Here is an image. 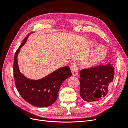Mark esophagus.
<instances>
[{
  "label": "esophagus",
  "instance_id": "obj_1",
  "mask_svg": "<svg viewBox=\"0 0 128 128\" xmlns=\"http://www.w3.org/2000/svg\"><path fill=\"white\" fill-rule=\"evenodd\" d=\"M70 68L71 69L72 74L74 76L78 75V68L75 62H72L70 65Z\"/></svg>",
  "mask_w": 128,
  "mask_h": 128
}]
</instances>
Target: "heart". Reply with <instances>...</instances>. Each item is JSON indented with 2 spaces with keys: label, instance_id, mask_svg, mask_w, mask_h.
I'll use <instances>...</instances> for the list:
<instances>
[{
  "label": "heart",
  "instance_id": "heart-1",
  "mask_svg": "<svg viewBox=\"0 0 128 128\" xmlns=\"http://www.w3.org/2000/svg\"><path fill=\"white\" fill-rule=\"evenodd\" d=\"M107 50L103 46H99L92 53L90 59V63L92 64H98L104 59L107 55Z\"/></svg>",
  "mask_w": 128,
  "mask_h": 128
}]
</instances>
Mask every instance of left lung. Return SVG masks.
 Instances as JSON below:
<instances>
[{"instance_id":"8db88e82","label":"left lung","mask_w":128,"mask_h":128,"mask_svg":"<svg viewBox=\"0 0 128 128\" xmlns=\"http://www.w3.org/2000/svg\"><path fill=\"white\" fill-rule=\"evenodd\" d=\"M80 96L84 101H99L108 92L113 82L114 67L110 64L83 69L80 72Z\"/></svg>"}]
</instances>
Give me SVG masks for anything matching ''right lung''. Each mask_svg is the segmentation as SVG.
Instances as JSON below:
<instances>
[{"label":"right lung","instance_id":"obj_1","mask_svg":"<svg viewBox=\"0 0 128 128\" xmlns=\"http://www.w3.org/2000/svg\"><path fill=\"white\" fill-rule=\"evenodd\" d=\"M28 37L24 38L15 53L13 74L15 86L19 94L26 102L34 106L48 107L55 102L61 84L72 76V72L68 66H66L39 80H31L23 75L18 69L17 57Z\"/></svg>","mask_w":128,"mask_h":128}]
</instances>
